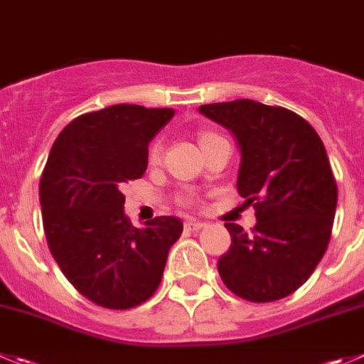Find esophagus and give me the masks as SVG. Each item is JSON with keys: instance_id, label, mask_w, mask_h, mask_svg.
<instances>
[{"instance_id": "34e87169", "label": "esophagus", "mask_w": 364, "mask_h": 364, "mask_svg": "<svg viewBox=\"0 0 364 364\" xmlns=\"http://www.w3.org/2000/svg\"><path fill=\"white\" fill-rule=\"evenodd\" d=\"M184 227H186V230L198 232V230H202L203 227H205V223H203V221H198V220H188L184 223Z\"/></svg>"}]
</instances>
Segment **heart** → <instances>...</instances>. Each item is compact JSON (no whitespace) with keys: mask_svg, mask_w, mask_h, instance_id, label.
<instances>
[{"mask_svg":"<svg viewBox=\"0 0 364 364\" xmlns=\"http://www.w3.org/2000/svg\"><path fill=\"white\" fill-rule=\"evenodd\" d=\"M209 136H213V134H203V136L200 137V143H202L203 139H207ZM161 154H162V143L161 141H155L150 148V161H154V162L159 161V159H161Z\"/></svg>","mask_w":364,"mask_h":364,"instance_id":"heart-1","label":"heart"}]
</instances>
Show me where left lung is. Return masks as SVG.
Instances as JSON below:
<instances>
[{
	"instance_id": "left-lung-1",
	"label": "left lung",
	"mask_w": 364,
	"mask_h": 364,
	"mask_svg": "<svg viewBox=\"0 0 364 364\" xmlns=\"http://www.w3.org/2000/svg\"><path fill=\"white\" fill-rule=\"evenodd\" d=\"M241 148L237 191L254 205L250 232L225 223L232 245L218 261L223 284L248 302H273L306 282L331 241L338 186L323 143L284 107L234 100L200 107Z\"/></svg>"
}]
</instances>
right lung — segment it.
Segmentation results:
<instances>
[{
    "mask_svg": "<svg viewBox=\"0 0 364 364\" xmlns=\"http://www.w3.org/2000/svg\"><path fill=\"white\" fill-rule=\"evenodd\" d=\"M173 114L127 103L82 114L58 134L41 175L51 255L76 291L105 309L146 302L184 230L173 216L136 228L124 216L121 193L128 180L144 175L148 143Z\"/></svg>",
    "mask_w": 364,
    "mask_h": 364,
    "instance_id": "1",
    "label": "right lung"
}]
</instances>
